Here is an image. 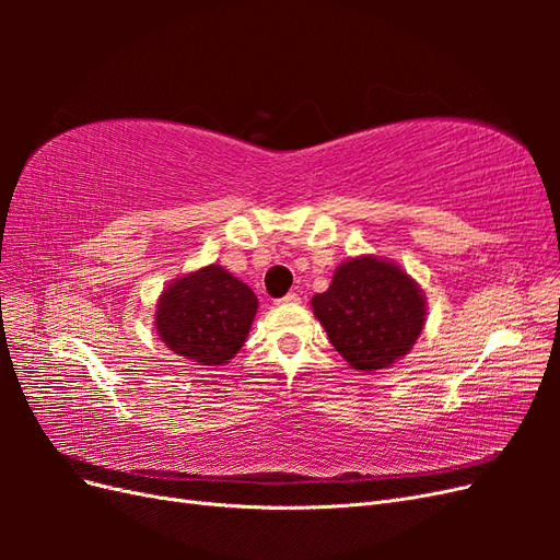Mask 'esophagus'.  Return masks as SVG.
Listing matches in <instances>:
<instances>
[{
  "mask_svg": "<svg viewBox=\"0 0 560 560\" xmlns=\"http://www.w3.org/2000/svg\"><path fill=\"white\" fill-rule=\"evenodd\" d=\"M301 301V296L296 294V292H290L287 296H282V299H278L276 303H280V306H294V303H299Z\"/></svg>",
  "mask_w": 560,
  "mask_h": 560,
  "instance_id": "1",
  "label": "esophagus"
}]
</instances>
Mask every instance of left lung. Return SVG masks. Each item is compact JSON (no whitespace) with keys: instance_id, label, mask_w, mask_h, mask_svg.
I'll use <instances>...</instances> for the list:
<instances>
[{"instance_id":"1","label":"left lung","mask_w":560,"mask_h":560,"mask_svg":"<svg viewBox=\"0 0 560 560\" xmlns=\"http://www.w3.org/2000/svg\"><path fill=\"white\" fill-rule=\"evenodd\" d=\"M313 313L338 354L358 371L393 366L425 327V296L404 270L378 257L348 259L329 290L313 296Z\"/></svg>"}]
</instances>
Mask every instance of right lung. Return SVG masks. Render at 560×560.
Returning a JSON list of instances; mask_svg holds the SVG:
<instances>
[{
    "label": "right lung",
    "mask_w": 560,
    "mask_h": 560,
    "mask_svg": "<svg viewBox=\"0 0 560 560\" xmlns=\"http://www.w3.org/2000/svg\"><path fill=\"white\" fill-rule=\"evenodd\" d=\"M259 301L222 266H206L163 290L156 331L173 352L200 366L226 364L245 343Z\"/></svg>",
    "instance_id": "obj_1"
}]
</instances>
